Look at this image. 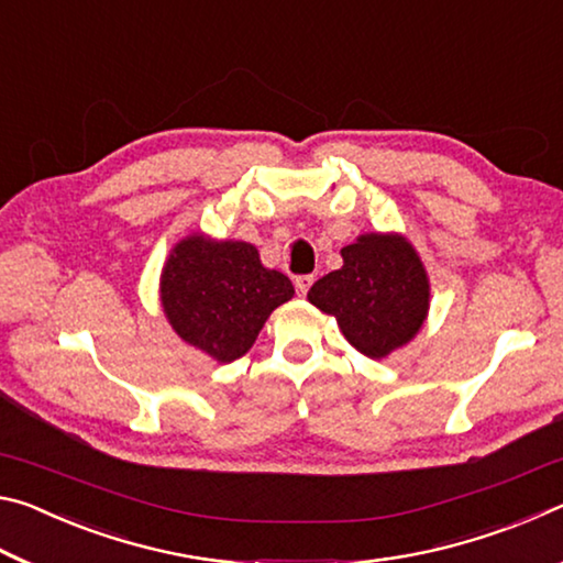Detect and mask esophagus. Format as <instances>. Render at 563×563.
I'll list each match as a JSON object with an SVG mask.
<instances>
[{
    "instance_id": "obj_1",
    "label": "esophagus",
    "mask_w": 563,
    "mask_h": 563,
    "mask_svg": "<svg viewBox=\"0 0 563 563\" xmlns=\"http://www.w3.org/2000/svg\"><path fill=\"white\" fill-rule=\"evenodd\" d=\"M310 285H312V275H298V278H295V290H298L300 298H305V295H308Z\"/></svg>"
}]
</instances>
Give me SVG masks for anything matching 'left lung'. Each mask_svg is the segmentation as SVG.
Masks as SVG:
<instances>
[{"label": "left lung", "mask_w": 563, "mask_h": 563, "mask_svg": "<svg viewBox=\"0 0 563 563\" xmlns=\"http://www.w3.org/2000/svg\"><path fill=\"white\" fill-rule=\"evenodd\" d=\"M340 255L342 268L312 285L308 300L369 360L412 342L430 316V275L415 245L402 233H362Z\"/></svg>", "instance_id": "1"}]
</instances>
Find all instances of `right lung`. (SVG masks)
Segmentation results:
<instances>
[{
    "label": "right lung",
    "mask_w": 563,
    "mask_h": 563,
    "mask_svg": "<svg viewBox=\"0 0 563 563\" xmlns=\"http://www.w3.org/2000/svg\"><path fill=\"white\" fill-rule=\"evenodd\" d=\"M292 295L288 275L265 268L258 247L206 233L170 247L158 283L168 325L221 365L243 357L271 312Z\"/></svg>",
    "instance_id": "obj_1"
}]
</instances>
